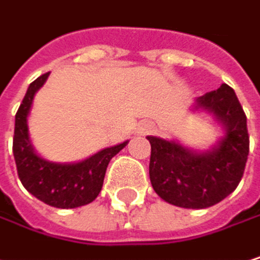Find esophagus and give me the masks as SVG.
Here are the masks:
<instances>
[{"instance_id": "1", "label": "esophagus", "mask_w": 260, "mask_h": 260, "mask_svg": "<svg viewBox=\"0 0 260 260\" xmlns=\"http://www.w3.org/2000/svg\"><path fill=\"white\" fill-rule=\"evenodd\" d=\"M151 127H152V126H151V124H148V126H146V131H148V129H151Z\"/></svg>"}]
</instances>
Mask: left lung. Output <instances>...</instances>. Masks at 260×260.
I'll use <instances>...</instances> for the list:
<instances>
[{
  "mask_svg": "<svg viewBox=\"0 0 260 260\" xmlns=\"http://www.w3.org/2000/svg\"><path fill=\"white\" fill-rule=\"evenodd\" d=\"M197 102L225 127L227 134L215 149L197 154L175 142L148 137L154 190L169 204L184 209H207L229 197L241 183L250 152L247 115L232 86L222 83Z\"/></svg>",
  "mask_w": 260,
  "mask_h": 260,
  "instance_id": "obj_1",
  "label": "left lung"
}]
</instances>
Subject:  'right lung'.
<instances>
[{"label": "right lung", "instance_id": "1", "mask_svg": "<svg viewBox=\"0 0 260 260\" xmlns=\"http://www.w3.org/2000/svg\"><path fill=\"white\" fill-rule=\"evenodd\" d=\"M50 73L33 80L15 115L13 157L22 186L42 203L57 209H74L92 203L102 190L106 168L127 142L106 148L76 165H56L38 157L28 140L27 115L36 91Z\"/></svg>", "mask_w": 260, "mask_h": 260}]
</instances>
